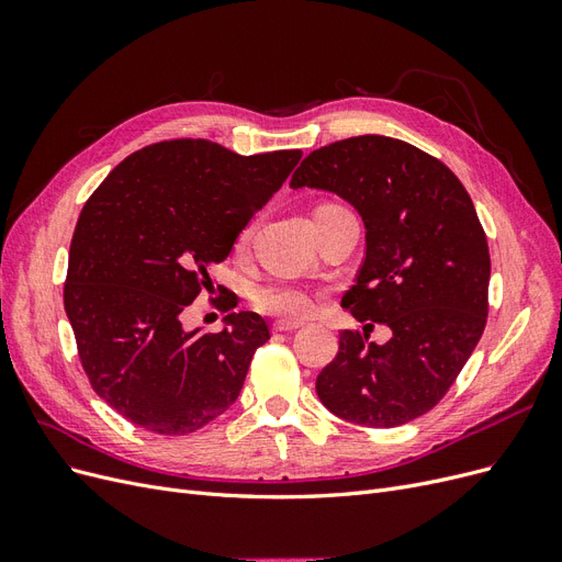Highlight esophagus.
Masks as SVG:
<instances>
[{
	"label": "esophagus",
	"mask_w": 562,
	"mask_h": 562,
	"mask_svg": "<svg viewBox=\"0 0 562 562\" xmlns=\"http://www.w3.org/2000/svg\"><path fill=\"white\" fill-rule=\"evenodd\" d=\"M300 326H302L300 321H274L271 330H274V333H291V330H297Z\"/></svg>",
	"instance_id": "34e87169"
}]
</instances>
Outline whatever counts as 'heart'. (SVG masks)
I'll list each match as a JSON object with an SVG mask.
<instances>
[{
    "instance_id": "obj_1",
    "label": "heart",
    "mask_w": 562,
    "mask_h": 562,
    "mask_svg": "<svg viewBox=\"0 0 562 562\" xmlns=\"http://www.w3.org/2000/svg\"><path fill=\"white\" fill-rule=\"evenodd\" d=\"M248 236H250V227L241 229L239 236H236L234 248L241 250L248 244ZM250 300H252V307L258 312L288 318V321L310 318L318 310V300L310 288L297 285V283H285V281H271V283L258 285L252 291Z\"/></svg>"
}]
</instances>
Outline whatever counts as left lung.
<instances>
[{"instance_id":"obj_1","label":"left lung","mask_w":562,"mask_h":562,"mask_svg":"<svg viewBox=\"0 0 562 562\" xmlns=\"http://www.w3.org/2000/svg\"><path fill=\"white\" fill-rule=\"evenodd\" d=\"M291 187L335 192L361 213L366 260L342 304L394 333L386 345L339 333L337 356L316 378L321 403L372 429L429 413L487 323L490 250L464 184L411 143L356 135L314 149Z\"/></svg>"}]
</instances>
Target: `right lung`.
I'll return each mask as SVG.
<instances>
[{
    "label": "right lung",
    "mask_w": 562,
    "mask_h": 562,
    "mask_svg": "<svg viewBox=\"0 0 562 562\" xmlns=\"http://www.w3.org/2000/svg\"><path fill=\"white\" fill-rule=\"evenodd\" d=\"M302 157H241L203 138L133 151L83 203L63 288L83 372L131 424L164 436L206 427L239 396L252 353L269 339L260 314L232 312L220 333H187L236 236ZM220 295L225 291L217 285Z\"/></svg>",
    "instance_id": "1"
}]
</instances>
